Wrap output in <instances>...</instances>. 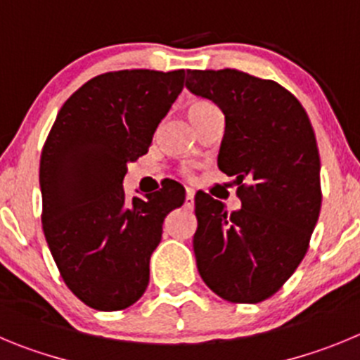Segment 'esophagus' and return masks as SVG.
<instances>
[{
    "label": "esophagus",
    "instance_id": "obj_1",
    "mask_svg": "<svg viewBox=\"0 0 360 360\" xmlns=\"http://www.w3.org/2000/svg\"><path fill=\"white\" fill-rule=\"evenodd\" d=\"M193 199H195V192L192 188H186V206H193Z\"/></svg>",
    "mask_w": 360,
    "mask_h": 360
}]
</instances>
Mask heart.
<instances>
[{
	"label": "heart",
	"instance_id": "1",
	"mask_svg": "<svg viewBox=\"0 0 360 360\" xmlns=\"http://www.w3.org/2000/svg\"><path fill=\"white\" fill-rule=\"evenodd\" d=\"M208 108H212V103H208V102H193L192 105L188 108V116L192 118V116H195L197 112L204 111V109H208Z\"/></svg>",
	"mask_w": 360,
	"mask_h": 360
}]
</instances>
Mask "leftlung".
<instances>
[{
	"mask_svg": "<svg viewBox=\"0 0 360 360\" xmlns=\"http://www.w3.org/2000/svg\"><path fill=\"white\" fill-rule=\"evenodd\" d=\"M186 87L224 112L217 163L242 208L195 195L193 252L210 289L231 303L273 296L309 249L321 210L319 152L305 109L273 80L236 70L188 71Z\"/></svg>",
	"mask_w": 360,
	"mask_h": 360,
	"instance_id": "left-lung-1",
	"label": "left lung"
}]
</instances>
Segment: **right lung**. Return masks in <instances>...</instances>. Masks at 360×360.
Instances as JSON below:
<instances>
[{
  "instance_id": "1",
  "label": "right lung",
  "mask_w": 360,
  "mask_h": 360,
  "mask_svg": "<svg viewBox=\"0 0 360 360\" xmlns=\"http://www.w3.org/2000/svg\"><path fill=\"white\" fill-rule=\"evenodd\" d=\"M184 70L103 73L64 102L41 154L43 231L60 276L87 307L122 310L143 296L177 183L127 200V163L147 154L183 91Z\"/></svg>"
}]
</instances>
